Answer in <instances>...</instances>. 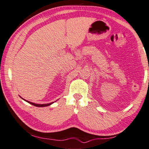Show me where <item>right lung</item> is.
I'll list each match as a JSON object with an SVG mask.
<instances>
[{
	"label": "right lung",
	"mask_w": 149,
	"mask_h": 149,
	"mask_svg": "<svg viewBox=\"0 0 149 149\" xmlns=\"http://www.w3.org/2000/svg\"><path fill=\"white\" fill-rule=\"evenodd\" d=\"M26 101V100H25ZM27 102H28L29 103L31 104V105H33L35 107H46V106H49L51 104H52L53 103H48V104H42V105H40V104H36V103H31L30 102V101H26Z\"/></svg>",
	"instance_id": "obj_1"
}]
</instances>
